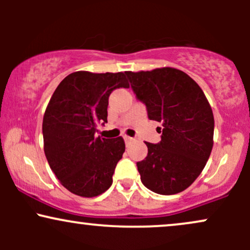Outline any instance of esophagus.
Returning <instances> with one entry per match:
<instances>
[{
  "mask_svg": "<svg viewBox=\"0 0 250 250\" xmlns=\"http://www.w3.org/2000/svg\"><path fill=\"white\" fill-rule=\"evenodd\" d=\"M133 137H130V136H127V135H125V143H130L131 141H133Z\"/></svg>",
  "mask_w": 250,
  "mask_h": 250,
  "instance_id": "1",
  "label": "esophagus"
}]
</instances>
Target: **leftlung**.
Here are the masks:
<instances>
[{"label": "left lung", "mask_w": 250, "mask_h": 250, "mask_svg": "<svg viewBox=\"0 0 250 250\" xmlns=\"http://www.w3.org/2000/svg\"><path fill=\"white\" fill-rule=\"evenodd\" d=\"M148 117L160 122L161 142H146L137 169L143 185L161 195L187 189L202 173L214 145V115L200 85L182 70L165 67L125 71Z\"/></svg>", "instance_id": "left-lung-1"}]
</instances>
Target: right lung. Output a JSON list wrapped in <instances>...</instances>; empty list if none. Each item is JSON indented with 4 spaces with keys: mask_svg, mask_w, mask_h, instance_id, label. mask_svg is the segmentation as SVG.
<instances>
[{
    "mask_svg": "<svg viewBox=\"0 0 250 250\" xmlns=\"http://www.w3.org/2000/svg\"><path fill=\"white\" fill-rule=\"evenodd\" d=\"M116 88H129L122 71H75L57 85L44 111L45 157L63 187L79 196L104 193L125 153L122 136H95L97 123L107 122L108 99Z\"/></svg>",
    "mask_w": 250,
    "mask_h": 250,
    "instance_id": "add662e5",
    "label": "right lung"
}]
</instances>
